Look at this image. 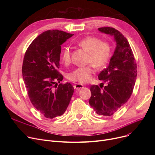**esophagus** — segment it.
Returning a JSON list of instances; mask_svg holds the SVG:
<instances>
[{
    "instance_id": "esophagus-1",
    "label": "esophagus",
    "mask_w": 155,
    "mask_h": 155,
    "mask_svg": "<svg viewBox=\"0 0 155 155\" xmlns=\"http://www.w3.org/2000/svg\"><path fill=\"white\" fill-rule=\"evenodd\" d=\"M84 86L82 84H77L74 85V88L76 89V90H80L81 88H83Z\"/></svg>"
}]
</instances>
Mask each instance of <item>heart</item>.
I'll list each match as a JSON object with an SVG mask.
<instances>
[{
    "label": "heart",
    "mask_w": 155,
    "mask_h": 155,
    "mask_svg": "<svg viewBox=\"0 0 155 155\" xmlns=\"http://www.w3.org/2000/svg\"><path fill=\"white\" fill-rule=\"evenodd\" d=\"M75 43L88 53L87 63L90 64L75 69L68 73V79L72 82L84 84L91 80L94 73V67L101 68L106 64L111 55L112 47L108 41H101L100 38L92 36L84 37ZM71 55L70 47H64L61 52V60L64 64L70 63Z\"/></svg>",
    "instance_id": "b5f03b06"
}]
</instances>
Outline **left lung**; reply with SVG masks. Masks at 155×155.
<instances>
[{"label": "left lung", "mask_w": 155, "mask_h": 155, "mask_svg": "<svg viewBox=\"0 0 155 155\" xmlns=\"http://www.w3.org/2000/svg\"><path fill=\"white\" fill-rule=\"evenodd\" d=\"M99 30L114 37L116 48L109 66L98 75L103 83L100 87H91L89 104L97 114L110 116L131 97L137 77V64L132 49L123 34L110 27L100 28Z\"/></svg>", "instance_id": "obj_1"}]
</instances>
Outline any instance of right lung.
<instances>
[{"instance_id":"1","label":"right lung","mask_w":155,"mask_h":155,"mask_svg":"<svg viewBox=\"0 0 155 155\" xmlns=\"http://www.w3.org/2000/svg\"><path fill=\"white\" fill-rule=\"evenodd\" d=\"M73 34L48 30L36 38L24 54L22 73L31 102L48 119L63 115L74 92L73 85L60 84L61 45Z\"/></svg>"}]
</instances>
